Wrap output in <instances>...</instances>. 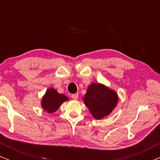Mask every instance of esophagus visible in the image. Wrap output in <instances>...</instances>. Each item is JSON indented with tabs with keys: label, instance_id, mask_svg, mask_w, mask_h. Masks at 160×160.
I'll return each mask as SVG.
<instances>
[{
	"label": "esophagus",
	"instance_id": "1",
	"mask_svg": "<svg viewBox=\"0 0 160 160\" xmlns=\"http://www.w3.org/2000/svg\"><path fill=\"white\" fill-rule=\"evenodd\" d=\"M71 98H73V100H77L78 98V93L73 94V95H71Z\"/></svg>",
	"mask_w": 160,
	"mask_h": 160
}]
</instances>
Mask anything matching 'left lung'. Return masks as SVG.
Listing matches in <instances>:
<instances>
[{
	"label": "left lung",
	"instance_id": "1",
	"mask_svg": "<svg viewBox=\"0 0 160 160\" xmlns=\"http://www.w3.org/2000/svg\"><path fill=\"white\" fill-rule=\"evenodd\" d=\"M84 102L95 119H101L112 112L117 106L118 96L116 92L99 83L89 85Z\"/></svg>",
	"mask_w": 160,
	"mask_h": 160
}]
</instances>
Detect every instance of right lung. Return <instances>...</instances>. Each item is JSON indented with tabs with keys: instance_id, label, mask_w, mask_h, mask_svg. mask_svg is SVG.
Returning a JSON list of instances; mask_svg holds the SVG:
<instances>
[{
	"instance_id": "obj_1",
	"label": "right lung",
	"mask_w": 160,
	"mask_h": 160,
	"mask_svg": "<svg viewBox=\"0 0 160 160\" xmlns=\"http://www.w3.org/2000/svg\"><path fill=\"white\" fill-rule=\"evenodd\" d=\"M68 100V98L62 94H59L54 88H49L41 100V106L48 113H53L58 110L60 105Z\"/></svg>"
}]
</instances>
